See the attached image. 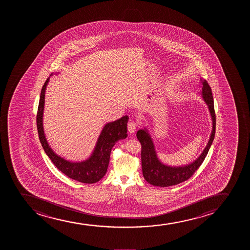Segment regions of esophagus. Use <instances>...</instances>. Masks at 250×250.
I'll return each instance as SVG.
<instances>
[{"mask_svg": "<svg viewBox=\"0 0 250 250\" xmlns=\"http://www.w3.org/2000/svg\"><path fill=\"white\" fill-rule=\"evenodd\" d=\"M137 126H138V124H136L135 122H133V121L129 122L127 124V130H128L129 133H131V134L134 133L136 129H137Z\"/></svg>", "mask_w": 250, "mask_h": 250, "instance_id": "esophagus-1", "label": "esophagus"}]
</instances>
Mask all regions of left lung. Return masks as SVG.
Here are the masks:
<instances>
[{"label": "left lung", "mask_w": 250, "mask_h": 250, "mask_svg": "<svg viewBox=\"0 0 250 250\" xmlns=\"http://www.w3.org/2000/svg\"><path fill=\"white\" fill-rule=\"evenodd\" d=\"M202 97L207 105L208 106L210 114L212 117V131L205 149L193 163L183 167L164 165L158 160L154 145L149 133L147 132V130L140 129L137 132V138L142 146L141 159L143 175L148 184H152L153 186L164 188L172 186L186 181L188 178H191L198 167L201 166V164L206 158L215 136L216 116L211 87L206 80L202 81Z\"/></svg>", "instance_id": "left-lung-1"}]
</instances>
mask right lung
Returning <instances> with one entry per match:
<instances>
[{
    "label": "right lung",
    "instance_id": "1",
    "mask_svg": "<svg viewBox=\"0 0 250 250\" xmlns=\"http://www.w3.org/2000/svg\"><path fill=\"white\" fill-rule=\"evenodd\" d=\"M49 78H50L46 79L41 91L40 101L37 113V126L42 146L55 166L65 175L83 184L97 183L106 174L107 167L109 164L110 154L112 146H114L118 140L124 139L127 137L126 124L128 121V117L124 116L118 120L105 125L98 138L94 151L88 159L80 163H72L65 160L52 151L47 144L44 134L42 116L45 103V92Z\"/></svg>",
    "mask_w": 250,
    "mask_h": 250
}]
</instances>
